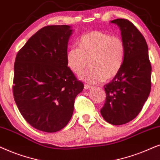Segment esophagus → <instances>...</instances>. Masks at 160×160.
I'll return each mask as SVG.
<instances>
[{
  "label": "esophagus",
  "instance_id": "1",
  "mask_svg": "<svg viewBox=\"0 0 160 160\" xmlns=\"http://www.w3.org/2000/svg\"><path fill=\"white\" fill-rule=\"evenodd\" d=\"M91 88H92V86H90V85H88V84H86L84 86V88L85 89H91Z\"/></svg>",
  "mask_w": 160,
  "mask_h": 160
}]
</instances>
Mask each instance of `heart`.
I'll return each mask as SVG.
<instances>
[{
	"label": "heart",
	"instance_id": "obj_1",
	"mask_svg": "<svg viewBox=\"0 0 160 160\" xmlns=\"http://www.w3.org/2000/svg\"><path fill=\"white\" fill-rule=\"evenodd\" d=\"M78 48H70L66 52V61L74 74L83 71L89 60L90 68L80 76L82 80L95 84L113 78L122 67L125 44L121 38L105 32L94 31L84 34L78 42Z\"/></svg>",
	"mask_w": 160,
	"mask_h": 160
}]
</instances>
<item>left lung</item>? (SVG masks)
Returning a JSON list of instances; mask_svg holds the SVG:
<instances>
[{
  "label": "left lung",
  "mask_w": 160,
  "mask_h": 160,
  "mask_svg": "<svg viewBox=\"0 0 160 160\" xmlns=\"http://www.w3.org/2000/svg\"><path fill=\"white\" fill-rule=\"evenodd\" d=\"M121 30L125 44V57L118 73L105 86L106 99L100 110L112 125L124 124L139 114L151 91L152 66L146 41L129 20L110 21Z\"/></svg>",
  "instance_id": "1"
}]
</instances>
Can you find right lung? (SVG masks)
<instances>
[{"instance_id":"right-lung-1","label":"right lung","mask_w":160,"mask_h":160,"mask_svg":"<svg viewBox=\"0 0 160 160\" xmlns=\"http://www.w3.org/2000/svg\"><path fill=\"white\" fill-rule=\"evenodd\" d=\"M72 32L69 25L44 27L17 54L14 101L25 121L40 131L55 132L67 126L75 97L83 90L66 61Z\"/></svg>"}]
</instances>
